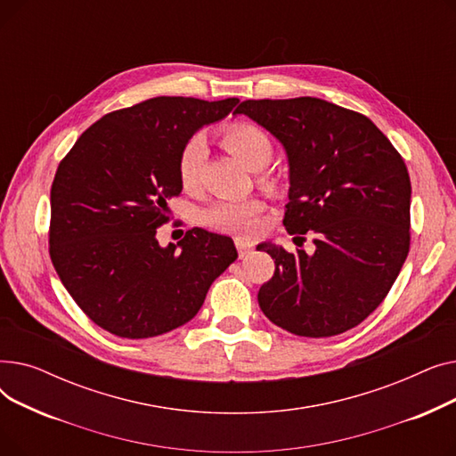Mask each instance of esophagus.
Masks as SVG:
<instances>
[{
	"mask_svg": "<svg viewBox=\"0 0 456 456\" xmlns=\"http://www.w3.org/2000/svg\"><path fill=\"white\" fill-rule=\"evenodd\" d=\"M234 246H236L238 255H240V256H246L253 249V242L248 240V238H240V236L234 238Z\"/></svg>",
	"mask_w": 456,
	"mask_h": 456,
	"instance_id": "1",
	"label": "esophagus"
}]
</instances>
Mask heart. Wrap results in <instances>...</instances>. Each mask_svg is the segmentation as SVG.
Segmentation results:
<instances>
[{
    "mask_svg": "<svg viewBox=\"0 0 456 456\" xmlns=\"http://www.w3.org/2000/svg\"><path fill=\"white\" fill-rule=\"evenodd\" d=\"M220 140L224 148L232 153L249 170H260L273 157L272 138L256 126L231 124L222 129ZM207 143L201 136L188 138L177 157V177L183 188L191 190L200 183ZM262 203L255 198L220 200L203 210V222L225 232H253Z\"/></svg>",
    "mask_w": 456,
    "mask_h": 456,
    "instance_id": "b5f03b06",
    "label": "heart"
}]
</instances>
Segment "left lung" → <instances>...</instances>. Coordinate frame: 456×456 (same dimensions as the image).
Returning a JSON list of instances; mask_svg holds the SVG:
<instances>
[{"mask_svg":"<svg viewBox=\"0 0 456 456\" xmlns=\"http://www.w3.org/2000/svg\"><path fill=\"white\" fill-rule=\"evenodd\" d=\"M268 129L290 166L284 227L314 234L316 251L275 258L258 305L297 337L325 338L362 323L385 301L411 249V177L403 157L361 112L318 98L248 100L234 110ZM305 240V238H303Z\"/></svg>","mask_w":456,"mask_h":456,"instance_id":"left-lung-1","label":"left lung"}]
</instances>
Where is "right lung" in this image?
I'll list each match as a JSON object with an SVG mask.
<instances>
[{"instance_id": "obj_1", "label": "right lung", "mask_w": 456, "mask_h": 456, "mask_svg": "<svg viewBox=\"0 0 456 456\" xmlns=\"http://www.w3.org/2000/svg\"><path fill=\"white\" fill-rule=\"evenodd\" d=\"M240 100L160 95L105 114L61 160L52 184L50 255L83 313L122 338H151L198 314L238 253L229 236L194 227L160 248L157 229L179 196L177 157L200 127Z\"/></svg>"}]
</instances>
